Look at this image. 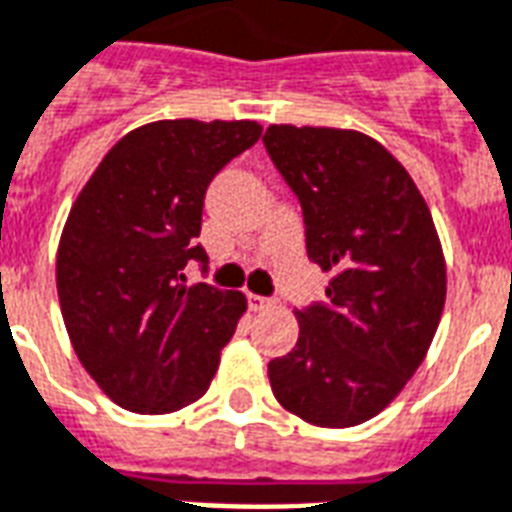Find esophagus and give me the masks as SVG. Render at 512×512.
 <instances>
[{"mask_svg":"<svg viewBox=\"0 0 512 512\" xmlns=\"http://www.w3.org/2000/svg\"><path fill=\"white\" fill-rule=\"evenodd\" d=\"M248 305H251V310L261 313V310H270V307L275 305V299L261 297V294H248Z\"/></svg>","mask_w":512,"mask_h":512,"instance_id":"1","label":"esophagus"}]
</instances>
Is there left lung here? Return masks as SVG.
<instances>
[{
  "label": "left lung",
  "mask_w": 512,
  "mask_h": 512,
  "mask_svg": "<svg viewBox=\"0 0 512 512\" xmlns=\"http://www.w3.org/2000/svg\"><path fill=\"white\" fill-rule=\"evenodd\" d=\"M305 218L326 302L299 307V340L270 361L272 394L307 424L378 416L424 361L445 305L434 221L407 169L367 134L275 124L261 137Z\"/></svg>",
  "instance_id": "left-lung-1"
}]
</instances>
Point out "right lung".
Masks as SVG:
<instances>
[{
    "instance_id": "right-lung-1",
    "label": "right lung",
    "mask_w": 512,
    "mask_h": 512,
    "mask_svg": "<svg viewBox=\"0 0 512 512\" xmlns=\"http://www.w3.org/2000/svg\"><path fill=\"white\" fill-rule=\"evenodd\" d=\"M261 137L256 121H156L110 148L69 210L56 256L64 324L115 405L172 413L210 386L240 291L186 286L210 180Z\"/></svg>"
}]
</instances>
